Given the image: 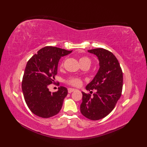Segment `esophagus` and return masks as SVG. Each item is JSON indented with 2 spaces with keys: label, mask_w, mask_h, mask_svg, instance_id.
Instances as JSON below:
<instances>
[{
  "label": "esophagus",
  "mask_w": 147,
  "mask_h": 147,
  "mask_svg": "<svg viewBox=\"0 0 147 147\" xmlns=\"http://www.w3.org/2000/svg\"><path fill=\"white\" fill-rule=\"evenodd\" d=\"M67 90H68V93H72L73 92L75 91V90H76L74 88H69Z\"/></svg>",
  "instance_id": "obj_1"
}]
</instances>
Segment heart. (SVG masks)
Returning <instances> with one entry per match:
<instances>
[{
  "instance_id": "heart-1",
  "label": "heart",
  "mask_w": 147,
  "mask_h": 147,
  "mask_svg": "<svg viewBox=\"0 0 147 147\" xmlns=\"http://www.w3.org/2000/svg\"><path fill=\"white\" fill-rule=\"evenodd\" d=\"M80 62L81 64H83L85 63L91 64V59L88 58V57H86V56H83V57H82L80 59ZM63 64L64 63L62 62L61 64V65H63ZM65 83L71 86H78L81 85V84H82V80L77 77L71 76V77L68 78L65 80Z\"/></svg>"
}]
</instances>
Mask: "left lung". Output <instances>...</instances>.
<instances>
[{
  "instance_id": "1",
  "label": "left lung",
  "mask_w": 147,
  "mask_h": 147,
  "mask_svg": "<svg viewBox=\"0 0 147 147\" xmlns=\"http://www.w3.org/2000/svg\"><path fill=\"white\" fill-rule=\"evenodd\" d=\"M97 56L100 68L94 78L86 89L92 93L82 92L80 111L90 120H99L107 116L114 109L120 98L123 85V76L120 64L115 56L107 50L98 48L88 51Z\"/></svg>"
}]
</instances>
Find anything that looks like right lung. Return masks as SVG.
<instances>
[{"label":"right lung","instance_id":"add662e5","mask_svg":"<svg viewBox=\"0 0 147 147\" xmlns=\"http://www.w3.org/2000/svg\"><path fill=\"white\" fill-rule=\"evenodd\" d=\"M71 52L47 46L28 61L22 81V91L28 107L37 116L49 118L60 112L67 89L60 86L57 92L51 93L48 87L55 82L59 59Z\"/></svg>","mask_w":147,"mask_h":147}]
</instances>
